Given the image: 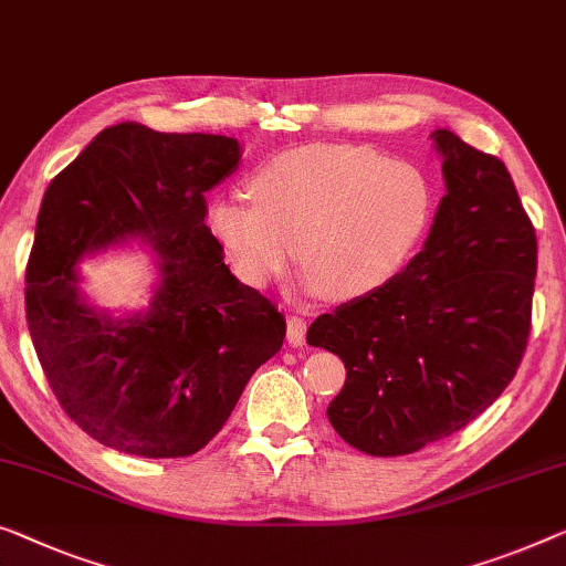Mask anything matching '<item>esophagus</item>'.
<instances>
[{"label":"esophagus","mask_w":566,"mask_h":566,"mask_svg":"<svg viewBox=\"0 0 566 566\" xmlns=\"http://www.w3.org/2000/svg\"><path fill=\"white\" fill-rule=\"evenodd\" d=\"M307 323L300 315L286 317V343L290 345H305Z\"/></svg>","instance_id":"esophagus-1"}]
</instances>
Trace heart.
<instances>
[{"label": "heart", "mask_w": 566, "mask_h": 566, "mask_svg": "<svg viewBox=\"0 0 566 566\" xmlns=\"http://www.w3.org/2000/svg\"><path fill=\"white\" fill-rule=\"evenodd\" d=\"M247 198H221L208 226L235 274L266 286L286 272L294 243L310 284L358 300L391 282L419 249L434 213L427 175L360 145L286 149L259 167Z\"/></svg>", "instance_id": "obj_1"}]
</instances>
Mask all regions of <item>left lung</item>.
<instances>
[{"label":"left lung","mask_w":566,"mask_h":566,"mask_svg":"<svg viewBox=\"0 0 566 566\" xmlns=\"http://www.w3.org/2000/svg\"><path fill=\"white\" fill-rule=\"evenodd\" d=\"M432 139L447 192L424 249L307 331L310 345L345 364L327 419L374 458L417 452L483 415L531 333L536 231L511 172L450 129Z\"/></svg>","instance_id":"8db88e82"}]
</instances>
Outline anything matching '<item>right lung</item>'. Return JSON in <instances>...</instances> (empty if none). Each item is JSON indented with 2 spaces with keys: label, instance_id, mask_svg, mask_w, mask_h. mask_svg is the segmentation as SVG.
<instances>
[{
  "label": "right lung",
  "instance_id": "right-lung-1",
  "mask_svg": "<svg viewBox=\"0 0 566 566\" xmlns=\"http://www.w3.org/2000/svg\"><path fill=\"white\" fill-rule=\"evenodd\" d=\"M241 159L221 134L108 126L53 177L28 261L24 310L55 399L101 444L188 458L221 432L254 370L282 348L284 315L223 264L206 192ZM129 238L160 259L149 311L112 318L74 264Z\"/></svg>",
  "mask_w": 566,
  "mask_h": 566
}]
</instances>
